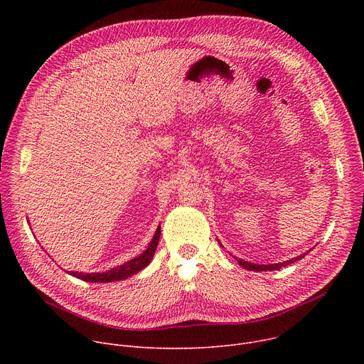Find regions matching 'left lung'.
<instances>
[{
  "label": "left lung",
  "mask_w": 364,
  "mask_h": 364,
  "mask_svg": "<svg viewBox=\"0 0 364 364\" xmlns=\"http://www.w3.org/2000/svg\"><path fill=\"white\" fill-rule=\"evenodd\" d=\"M298 257H304V255L298 256ZM298 257H294V259H289V261L287 262H281V264H272V265H257V264H250L247 261H243V259H237V262L240 267H243L245 269H249V271H256V272H261V271H277V269H281L282 267H287L289 264H294L295 261H298Z\"/></svg>",
  "instance_id": "1"
}]
</instances>
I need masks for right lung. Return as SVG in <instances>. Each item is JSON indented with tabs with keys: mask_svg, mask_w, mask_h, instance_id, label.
<instances>
[{
	"mask_svg": "<svg viewBox=\"0 0 364 364\" xmlns=\"http://www.w3.org/2000/svg\"><path fill=\"white\" fill-rule=\"evenodd\" d=\"M160 233H161V228L159 226L157 230H155V235L149 243V246L146 247V250L144 253H141L139 256L131 259V261H128L127 264L121 265V267H117V268H112L107 272H97V274H83V272H73L70 271L69 274L82 279V281H86V282H112V281H122V279H127L129 277H132L134 274L139 272L141 269H144L149 262L155 253V249H157L159 246V240H160Z\"/></svg>",
	"mask_w": 364,
	"mask_h": 364,
	"instance_id": "obj_1",
	"label": "right lung"
}]
</instances>
